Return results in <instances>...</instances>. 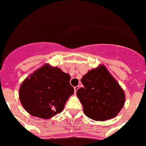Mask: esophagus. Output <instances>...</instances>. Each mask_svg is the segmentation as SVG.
<instances>
[{"instance_id":"34e87169","label":"esophagus","mask_w":146,"mask_h":146,"mask_svg":"<svg viewBox=\"0 0 146 146\" xmlns=\"http://www.w3.org/2000/svg\"><path fill=\"white\" fill-rule=\"evenodd\" d=\"M78 88H79V86H77V87H74V93H76L77 90H78Z\"/></svg>"}]
</instances>
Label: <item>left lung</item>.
<instances>
[{
    "mask_svg": "<svg viewBox=\"0 0 146 146\" xmlns=\"http://www.w3.org/2000/svg\"><path fill=\"white\" fill-rule=\"evenodd\" d=\"M84 87L77 90L84 112L94 121L115 117L125 102V94L106 67L100 65L82 77Z\"/></svg>",
    "mask_w": 146,
    "mask_h": 146,
    "instance_id": "obj_1",
    "label": "left lung"
}]
</instances>
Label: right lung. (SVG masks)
I'll return each mask as SVG.
<instances>
[{"label":"right lung","mask_w":146,"mask_h":146,"mask_svg":"<svg viewBox=\"0 0 146 146\" xmlns=\"http://www.w3.org/2000/svg\"><path fill=\"white\" fill-rule=\"evenodd\" d=\"M70 75L60 68L44 65L28 77L19 88V100L30 115L48 119L63 110L74 88Z\"/></svg>","instance_id":"add662e5"}]
</instances>
